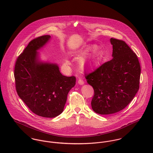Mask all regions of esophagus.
Returning a JSON list of instances; mask_svg holds the SVG:
<instances>
[{"mask_svg": "<svg viewBox=\"0 0 153 153\" xmlns=\"http://www.w3.org/2000/svg\"><path fill=\"white\" fill-rule=\"evenodd\" d=\"M78 82V84H79V85H83L85 82H84V81L82 79V78L81 77V78H79Z\"/></svg>", "mask_w": 153, "mask_h": 153, "instance_id": "esophagus-1", "label": "esophagus"}]
</instances>
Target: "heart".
<instances>
[{
  "mask_svg": "<svg viewBox=\"0 0 153 153\" xmlns=\"http://www.w3.org/2000/svg\"><path fill=\"white\" fill-rule=\"evenodd\" d=\"M65 64L66 65H70L71 62L68 59H65Z\"/></svg>",
  "mask_w": 153,
  "mask_h": 153,
  "instance_id": "heart-1",
  "label": "heart"
}]
</instances>
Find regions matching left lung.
<instances>
[{
  "label": "left lung",
  "mask_w": 153,
  "mask_h": 153,
  "mask_svg": "<svg viewBox=\"0 0 153 153\" xmlns=\"http://www.w3.org/2000/svg\"><path fill=\"white\" fill-rule=\"evenodd\" d=\"M110 41L113 58L85 76L94 90L92 108L102 115L125 108L140 87L141 67L137 55L124 41L112 38Z\"/></svg>",
  "instance_id": "8db88e82"
}]
</instances>
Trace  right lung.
Returning <instances> with one entry per match:
<instances>
[{
	"label": "right lung",
	"instance_id": "right-lung-1",
	"mask_svg": "<svg viewBox=\"0 0 153 153\" xmlns=\"http://www.w3.org/2000/svg\"><path fill=\"white\" fill-rule=\"evenodd\" d=\"M50 38L44 35L32 40L18 57L14 70L19 97L32 112L45 118L63 112L68 94L76 82L75 76L62 75L56 64L38 61L36 51Z\"/></svg>",
	"mask_w": 153,
	"mask_h": 153
}]
</instances>
